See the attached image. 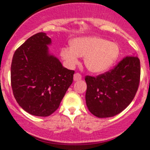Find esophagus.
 <instances>
[{
	"mask_svg": "<svg viewBox=\"0 0 150 150\" xmlns=\"http://www.w3.org/2000/svg\"><path fill=\"white\" fill-rule=\"evenodd\" d=\"M82 79L81 74H79V73H76V74L74 75V81H78V80H80Z\"/></svg>",
	"mask_w": 150,
	"mask_h": 150,
	"instance_id": "obj_1",
	"label": "esophagus"
}]
</instances>
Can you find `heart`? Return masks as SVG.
Returning a JSON list of instances; mask_svg holds the SVG:
<instances>
[{"mask_svg":"<svg viewBox=\"0 0 150 150\" xmlns=\"http://www.w3.org/2000/svg\"><path fill=\"white\" fill-rule=\"evenodd\" d=\"M71 46L61 50V57L66 65L74 67L79 62V56H84L86 68L95 74L105 72L110 68L120 54L117 43L99 37L75 38Z\"/></svg>","mask_w":150,"mask_h":150,"instance_id":"b5f03b06","label":"heart"}]
</instances>
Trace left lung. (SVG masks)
<instances>
[{
    "label": "left lung",
    "instance_id": "obj_1",
    "mask_svg": "<svg viewBox=\"0 0 150 150\" xmlns=\"http://www.w3.org/2000/svg\"><path fill=\"white\" fill-rule=\"evenodd\" d=\"M140 59L126 56L110 71L97 76H86V102L88 110L98 118L112 117L124 110L138 89Z\"/></svg>",
    "mask_w": 150,
    "mask_h": 150
}]
</instances>
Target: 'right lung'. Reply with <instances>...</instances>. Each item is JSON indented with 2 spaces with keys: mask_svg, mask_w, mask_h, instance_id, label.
Here are the masks:
<instances>
[{
  "mask_svg": "<svg viewBox=\"0 0 150 150\" xmlns=\"http://www.w3.org/2000/svg\"><path fill=\"white\" fill-rule=\"evenodd\" d=\"M51 43L46 33H38L16 50L12 60L13 95L24 110L36 116L52 114L73 83L74 71L49 52Z\"/></svg>",
  "mask_w": 150,
  "mask_h": 150,
  "instance_id": "right-lung-1",
  "label": "right lung"
}]
</instances>
